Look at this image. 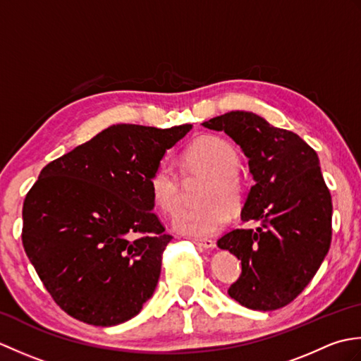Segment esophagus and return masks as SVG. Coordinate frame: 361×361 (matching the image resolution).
I'll list each match as a JSON object with an SVG mask.
<instances>
[{"instance_id":"1","label":"esophagus","mask_w":361,"mask_h":361,"mask_svg":"<svg viewBox=\"0 0 361 361\" xmlns=\"http://www.w3.org/2000/svg\"><path fill=\"white\" fill-rule=\"evenodd\" d=\"M194 245L200 248H214L216 247V242L211 240V239H198V237H194V239H190Z\"/></svg>"}]
</instances>
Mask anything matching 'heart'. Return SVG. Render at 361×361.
<instances>
[{
    "mask_svg": "<svg viewBox=\"0 0 361 361\" xmlns=\"http://www.w3.org/2000/svg\"><path fill=\"white\" fill-rule=\"evenodd\" d=\"M183 171H203L211 181L202 194L203 204L183 206L175 212L172 226L176 233L190 237H209L219 233L229 220L228 209L237 212L245 202V186L237 176L239 152L219 136H202L190 142L180 157ZM180 176L175 169L158 164L149 176L152 200L164 214H172L180 203Z\"/></svg>",
    "mask_w": 361,
    "mask_h": 361,
    "instance_id": "1",
    "label": "heart"
}]
</instances>
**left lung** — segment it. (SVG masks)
<instances>
[{"label":"left lung","mask_w":361,"mask_h":361,"mask_svg":"<svg viewBox=\"0 0 361 361\" xmlns=\"http://www.w3.org/2000/svg\"><path fill=\"white\" fill-rule=\"evenodd\" d=\"M203 126L240 145L256 181L242 220L260 226L234 229L217 240L242 264L228 295L252 310L286 307L309 286L331 248L332 197L317 152L251 111H229Z\"/></svg>","instance_id":"8db88e82"}]
</instances>
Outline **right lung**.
Listing matches in <instances>:
<instances>
[{
  "label": "right lung",
  "mask_w": 361,
  "mask_h": 361,
  "mask_svg": "<svg viewBox=\"0 0 361 361\" xmlns=\"http://www.w3.org/2000/svg\"><path fill=\"white\" fill-rule=\"evenodd\" d=\"M192 128L118 124L43 167L23 203V247L68 315L116 326L153 295L172 235L149 176Z\"/></svg>",
  "instance_id": "1"
}]
</instances>
